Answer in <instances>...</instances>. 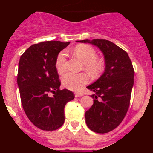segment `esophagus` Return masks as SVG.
I'll use <instances>...</instances> for the list:
<instances>
[{
    "instance_id": "1",
    "label": "esophagus",
    "mask_w": 153,
    "mask_h": 153,
    "mask_svg": "<svg viewBox=\"0 0 153 153\" xmlns=\"http://www.w3.org/2000/svg\"><path fill=\"white\" fill-rule=\"evenodd\" d=\"M82 96H83V93H75V97H82Z\"/></svg>"
}]
</instances>
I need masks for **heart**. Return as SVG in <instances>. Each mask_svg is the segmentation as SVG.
Here are the masks:
<instances>
[{
  "instance_id": "1",
  "label": "heart",
  "mask_w": 153,
  "mask_h": 153,
  "mask_svg": "<svg viewBox=\"0 0 153 153\" xmlns=\"http://www.w3.org/2000/svg\"><path fill=\"white\" fill-rule=\"evenodd\" d=\"M74 53L82 61L84 62L85 70L93 76H97L103 72L105 62L102 59L97 58V52L89 45H79L74 49ZM56 69L59 74H63L66 69V52L62 51L58 54L55 63ZM89 81V76L86 73L69 72L63 76L62 82L63 86L71 90H80L83 85Z\"/></svg>"
}]
</instances>
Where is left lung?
<instances>
[{"instance_id":"8db88e82","label":"left lung","mask_w":153,"mask_h":153,"mask_svg":"<svg viewBox=\"0 0 153 153\" xmlns=\"http://www.w3.org/2000/svg\"><path fill=\"white\" fill-rule=\"evenodd\" d=\"M96 46L102 51L105 70L96 82L86 88L94 92L93 106L85 113L90 130L106 133L116 129L126 114L134 83V70L124 50L107 40H76Z\"/></svg>"}]
</instances>
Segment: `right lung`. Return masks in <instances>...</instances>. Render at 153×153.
I'll list each match as a JSON object with an SVG mask.
<instances>
[{"mask_svg": "<svg viewBox=\"0 0 153 153\" xmlns=\"http://www.w3.org/2000/svg\"><path fill=\"white\" fill-rule=\"evenodd\" d=\"M70 42L45 41L30 46L21 55L17 85L27 117L37 128L46 131L59 129L64 123V107L74 99L72 91L60 90L55 63L59 53ZM51 92L54 94L50 97Z\"/></svg>", "mask_w": 153, "mask_h": 153, "instance_id": "1", "label": "right lung"}]
</instances>
